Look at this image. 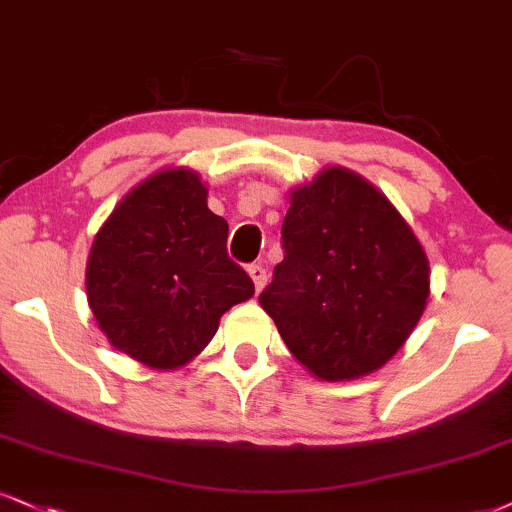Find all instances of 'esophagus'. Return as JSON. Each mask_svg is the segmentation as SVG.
I'll return each instance as SVG.
<instances>
[{
	"instance_id": "obj_1",
	"label": "esophagus",
	"mask_w": 512,
	"mask_h": 512,
	"mask_svg": "<svg viewBox=\"0 0 512 512\" xmlns=\"http://www.w3.org/2000/svg\"><path fill=\"white\" fill-rule=\"evenodd\" d=\"M249 275H251V280H254V287H256V292L258 289H261L263 285H266V268L261 266V263H254V266H249Z\"/></svg>"
}]
</instances>
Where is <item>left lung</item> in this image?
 <instances>
[{
  "label": "left lung",
  "instance_id": "8db88e82",
  "mask_svg": "<svg viewBox=\"0 0 512 512\" xmlns=\"http://www.w3.org/2000/svg\"><path fill=\"white\" fill-rule=\"evenodd\" d=\"M282 246L258 301L296 361L325 382L382 368L430 296V261L401 213L332 166L289 194Z\"/></svg>",
  "mask_w": 512,
  "mask_h": 512
}]
</instances>
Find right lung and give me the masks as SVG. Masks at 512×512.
Wrapping results in <instances>:
<instances>
[{
    "instance_id": "obj_1",
    "label": "right lung",
    "mask_w": 512,
    "mask_h": 512,
    "mask_svg": "<svg viewBox=\"0 0 512 512\" xmlns=\"http://www.w3.org/2000/svg\"><path fill=\"white\" fill-rule=\"evenodd\" d=\"M187 168L151 175L125 194L94 237L87 301L118 351L175 370L204 351L220 315L254 296L227 256V223Z\"/></svg>"
}]
</instances>
